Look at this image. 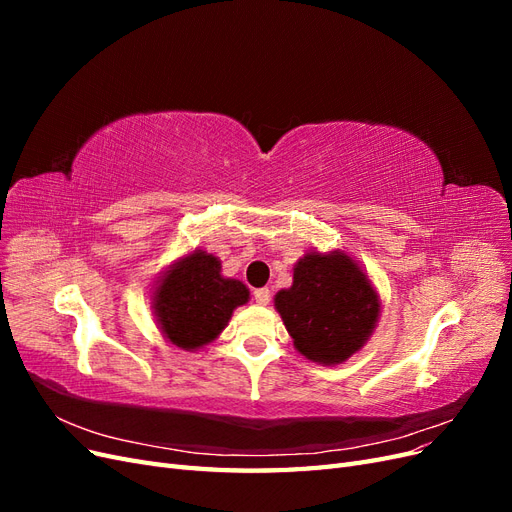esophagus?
<instances>
[{
  "label": "esophagus",
  "mask_w": 512,
  "mask_h": 512,
  "mask_svg": "<svg viewBox=\"0 0 512 512\" xmlns=\"http://www.w3.org/2000/svg\"><path fill=\"white\" fill-rule=\"evenodd\" d=\"M254 299L258 305H269L271 301V290L269 288H258L254 290Z\"/></svg>",
  "instance_id": "34e87169"
}]
</instances>
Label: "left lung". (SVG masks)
Wrapping results in <instances>:
<instances>
[{"label": "left lung", "mask_w": 512, "mask_h": 512, "mask_svg": "<svg viewBox=\"0 0 512 512\" xmlns=\"http://www.w3.org/2000/svg\"><path fill=\"white\" fill-rule=\"evenodd\" d=\"M273 301L294 348L320 365L348 361L380 318V297L369 275L342 250L307 252L292 269V286Z\"/></svg>", "instance_id": "obj_1"}]
</instances>
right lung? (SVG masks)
Segmentation results:
<instances>
[{
	"mask_svg": "<svg viewBox=\"0 0 512 512\" xmlns=\"http://www.w3.org/2000/svg\"><path fill=\"white\" fill-rule=\"evenodd\" d=\"M250 290L222 275L218 256L196 250L168 265L153 284L151 309L166 342L181 350L209 346L228 327Z\"/></svg>",
	"mask_w": 512,
	"mask_h": 512,
	"instance_id": "1",
	"label": "right lung"
}]
</instances>
